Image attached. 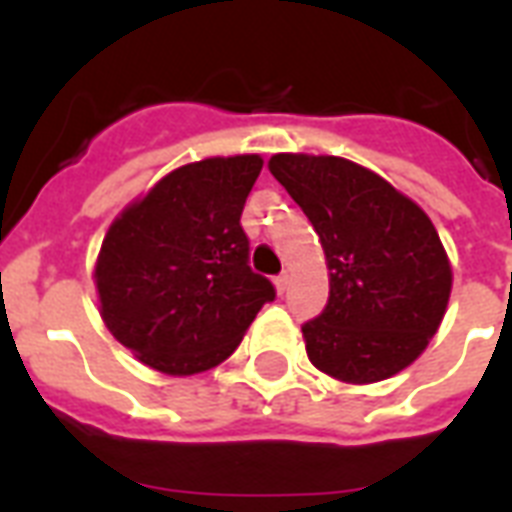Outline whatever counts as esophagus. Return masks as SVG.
<instances>
[{
	"mask_svg": "<svg viewBox=\"0 0 512 512\" xmlns=\"http://www.w3.org/2000/svg\"><path fill=\"white\" fill-rule=\"evenodd\" d=\"M273 284H276V292H279V295H284L289 287V276L287 273H281V276H276V279H273Z\"/></svg>",
	"mask_w": 512,
	"mask_h": 512,
	"instance_id": "34e87169",
	"label": "esophagus"
}]
</instances>
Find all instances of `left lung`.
I'll return each instance as SVG.
<instances>
[{"mask_svg":"<svg viewBox=\"0 0 512 512\" xmlns=\"http://www.w3.org/2000/svg\"><path fill=\"white\" fill-rule=\"evenodd\" d=\"M268 170L327 255V308L303 324L311 364L350 385L406 369L438 332L452 295L436 225L385 177L340 156L276 154Z\"/></svg>","mask_w":512,"mask_h":512,"instance_id":"obj_1","label":"left lung"}]
</instances>
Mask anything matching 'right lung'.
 Segmentation results:
<instances>
[{"label":"right lung","mask_w":512,"mask_h":512,"mask_svg":"<svg viewBox=\"0 0 512 512\" xmlns=\"http://www.w3.org/2000/svg\"><path fill=\"white\" fill-rule=\"evenodd\" d=\"M260 170L257 154L183 164L108 228L95 263L100 319L156 372L188 377L217 366L276 297L249 268L239 223Z\"/></svg>","instance_id":"right-lung-1"}]
</instances>
